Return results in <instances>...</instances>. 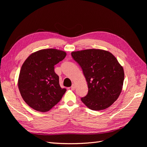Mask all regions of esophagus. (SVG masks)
<instances>
[{"label": "esophagus", "mask_w": 147, "mask_h": 147, "mask_svg": "<svg viewBox=\"0 0 147 147\" xmlns=\"http://www.w3.org/2000/svg\"><path fill=\"white\" fill-rule=\"evenodd\" d=\"M75 88H76L75 84H74V83L72 84V86H71V89L73 90H75Z\"/></svg>", "instance_id": "1"}]
</instances>
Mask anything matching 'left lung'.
Masks as SVG:
<instances>
[{"mask_svg": "<svg viewBox=\"0 0 147 147\" xmlns=\"http://www.w3.org/2000/svg\"><path fill=\"white\" fill-rule=\"evenodd\" d=\"M73 59L82 68L88 86V93L82 101L92 110L110 107L119 98L125 73L123 67L107 51L90 49L71 52Z\"/></svg>", "mask_w": 147, "mask_h": 147, "instance_id": "1", "label": "left lung"}]
</instances>
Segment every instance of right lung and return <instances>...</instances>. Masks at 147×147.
<instances>
[{"label":"right lung","mask_w":147,"mask_h":147,"mask_svg":"<svg viewBox=\"0 0 147 147\" xmlns=\"http://www.w3.org/2000/svg\"><path fill=\"white\" fill-rule=\"evenodd\" d=\"M65 52L56 49H42L32 53L23 63L18 86L23 100L33 109L49 111L65 93L59 83L54 65L65 58Z\"/></svg>","instance_id":"obj_1"}]
</instances>
